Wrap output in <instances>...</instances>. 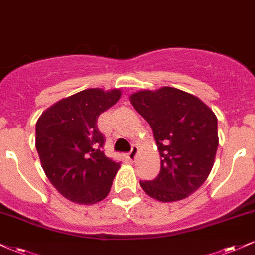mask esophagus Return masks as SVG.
I'll return each mask as SVG.
<instances>
[{
  "label": "esophagus",
  "instance_id": "obj_1",
  "mask_svg": "<svg viewBox=\"0 0 255 255\" xmlns=\"http://www.w3.org/2000/svg\"><path fill=\"white\" fill-rule=\"evenodd\" d=\"M137 152H139V150H137L136 146H133L130 152L128 153V158H129V160H131V162H134V160H135V158L137 156Z\"/></svg>",
  "mask_w": 255,
  "mask_h": 255
}]
</instances>
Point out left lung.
Returning a JSON list of instances; mask_svg holds the SVG:
<instances>
[{
	"label": "left lung",
	"mask_w": 255,
	"mask_h": 255,
	"mask_svg": "<svg viewBox=\"0 0 255 255\" xmlns=\"http://www.w3.org/2000/svg\"><path fill=\"white\" fill-rule=\"evenodd\" d=\"M130 103L153 130L160 171L140 181L146 194L163 203L182 200L206 181L218 147L217 118L204 102L175 87L134 93Z\"/></svg>",
	"instance_id": "8db88e82"
}]
</instances>
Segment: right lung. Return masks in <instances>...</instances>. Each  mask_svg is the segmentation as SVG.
Wrapping results in <instances>:
<instances>
[{"label": "right lung", "instance_id": "1", "mask_svg": "<svg viewBox=\"0 0 255 255\" xmlns=\"http://www.w3.org/2000/svg\"><path fill=\"white\" fill-rule=\"evenodd\" d=\"M120 97L116 89H87L61 99L38 119L40 164L52 186L73 203L95 204L110 191L120 163L104 154L97 119Z\"/></svg>", "mask_w": 255, "mask_h": 255}]
</instances>
